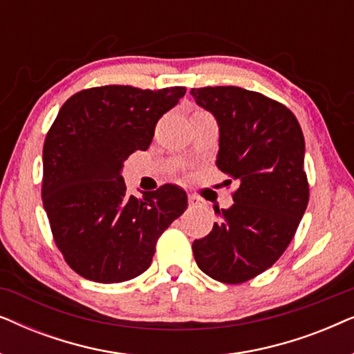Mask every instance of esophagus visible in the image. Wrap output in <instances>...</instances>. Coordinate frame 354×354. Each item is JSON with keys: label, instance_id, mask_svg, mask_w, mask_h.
I'll use <instances>...</instances> for the list:
<instances>
[{"label": "esophagus", "instance_id": "34e87169", "mask_svg": "<svg viewBox=\"0 0 354 354\" xmlns=\"http://www.w3.org/2000/svg\"><path fill=\"white\" fill-rule=\"evenodd\" d=\"M188 205H190L192 207H198L200 205H203V201L195 195H188Z\"/></svg>", "mask_w": 354, "mask_h": 354}]
</instances>
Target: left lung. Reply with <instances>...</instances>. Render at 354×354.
Segmentation results:
<instances>
[{
    "label": "left lung",
    "mask_w": 354,
    "mask_h": 354,
    "mask_svg": "<svg viewBox=\"0 0 354 354\" xmlns=\"http://www.w3.org/2000/svg\"><path fill=\"white\" fill-rule=\"evenodd\" d=\"M190 93L219 124L216 166L239 182L234 205L214 209L221 221L193 241V254L209 277L243 283L283 254L306 211L304 137L287 106L258 91L205 86Z\"/></svg>",
    "instance_id": "left-lung-1"
}]
</instances>
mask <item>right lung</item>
I'll use <instances>...</instances> for the list:
<instances>
[{"mask_svg":"<svg viewBox=\"0 0 354 354\" xmlns=\"http://www.w3.org/2000/svg\"><path fill=\"white\" fill-rule=\"evenodd\" d=\"M185 86L142 90L104 85L62 104L43 145L41 200L53 239L84 279L125 282L151 266L156 241L187 209L177 185L127 195L124 161L148 149L164 113Z\"/></svg>","mask_w":354,"mask_h":354,"instance_id":"obj_1","label":"right lung"}]
</instances>
